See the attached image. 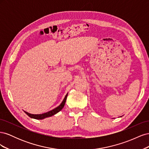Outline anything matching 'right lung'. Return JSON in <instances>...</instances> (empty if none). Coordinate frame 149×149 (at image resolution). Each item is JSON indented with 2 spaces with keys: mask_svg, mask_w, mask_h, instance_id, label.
<instances>
[{
  "mask_svg": "<svg viewBox=\"0 0 149 149\" xmlns=\"http://www.w3.org/2000/svg\"><path fill=\"white\" fill-rule=\"evenodd\" d=\"M67 96H68V94L65 96L63 101V102L61 103V104L59 106H58L57 107L55 108V109H54L50 111L46 112V113L42 114H31L30 113H28L27 112H25V111H24V112L30 117V118L36 119H45L46 118H48V117L52 116L53 115H55V114L58 113V112L60 111L63 109V108L66 100Z\"/></svg>",
  "mask_w": 149,
  "mask_h": 149,
  "instance_id": "right-lung-1",
  "label": "right lung"
}]
</instances>
